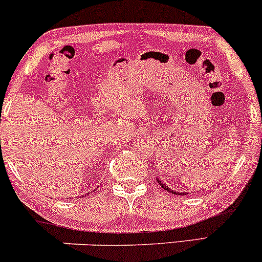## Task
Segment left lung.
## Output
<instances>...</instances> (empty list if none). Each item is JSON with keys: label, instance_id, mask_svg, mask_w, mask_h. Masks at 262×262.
Wrapping results in <instances>:
<instances>
[{"label": "left lung", "instance_id": "1", "mask_svg": "<svg viewBox=\"0 0 262 262\" xmlns=\"http://www.w3.org/2000/svg\"><path fill=\"white\" fill-rule=\"evenodd\" d=\"M156 181H158V183H159V185H160V186H161V187H162V188H164V189H166V191H167V192H171V193H173V194H180V196H186V194H188V193H187V192H181V193H180V192H177V191H173V189H171L170 187H167V186H166V185H165V183H164V182H162V181H161V180L156 179Z\"/></svg>", "mask_w": 262, "mask_h": 262}]
</instances>
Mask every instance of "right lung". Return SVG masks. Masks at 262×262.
Instances as JSON below:
<instances>
[{"instance_id": "add662e5", "label": "right lung", "mask_w": 262, "mask_h": 262, "mask_svg": "<svg viewBox=\"0 0 262 262\" xmlns=\"http://www.w3.org/2000/svg\"><path fill=\"white\" fill-rule=\"evenodd\" d=\"M93 191H95V189H93ZM87 194H89V193H87ZM85 196H86V194H85Z\"/></svg>"}]
</instances>
